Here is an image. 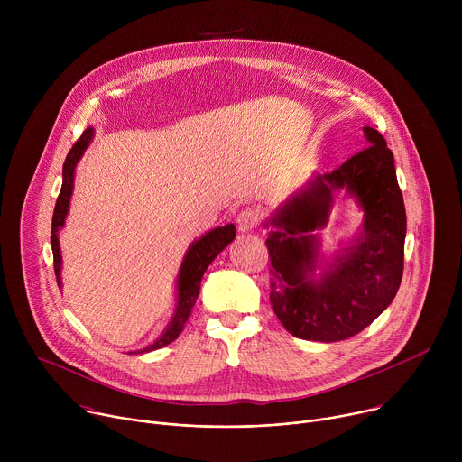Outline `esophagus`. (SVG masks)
I'll use <instances>...</instances> for the list:
<instances>
[{
	"label": "esophagus",
	"mask_w": 462,
	"mask_h": 462,
	"mask_svg": "<svg viewBox=\"0 0 462 462\" xmlns=\"http://www.w3.org/2000/svg\"><path fill=\"white\" fill-rule=\"evenodd\" d=\"M259 217H261V214H259L257 208H252V207L243 208V210L237 214V219H236L239 232H252V230L257 226Z\"/></svg>",
	"instance_id": "esophagus-1"
}]
</instances>
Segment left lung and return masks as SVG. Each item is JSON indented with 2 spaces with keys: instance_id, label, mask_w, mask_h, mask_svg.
I'll return each mask as SVG.
<instances>
[{
  "instance_id": "left-lung-1",
  "label": "left lung",
  "mask_w": 462,
  "mask_h": 462,
  "mask_svg": "<svg viewBox=\"0 0 462 462\" xmlns=\"http://www.w3.org/2000/svg\"><path fill=\"white\" fill-rule=\"evenodd\" d=\"M365 148L314 179L269 219L274 226L271 303L287 331L301 340L340 342L371 325L393 301L404 273L406 208L385 139L365 125ZM344 189L365 210L363 232L331 263L317 265L314 229L328 220ZM320 269L315 278V267Z\"/></svg>"
}]
</instances>
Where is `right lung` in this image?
<instances>
[{
  "instance_id": "1",
  "label": "right lung",
  "mask_w": 462,
  "mask_h": 462,
  "mask_svg": "<svg viewBox=\"0 0 462 462\" xmlns=\"http://www.w3.org/2000/svg\"><path fill=\"white\" fill-rule=\"evenodd\" d=\"M93 139V127H88L82 137L75 143V146L69 150L68 159L63 162V182H61V189L56 199V207H54V216H52V226H51V246H52V255H54V274H56V283L58 287H61V255H60V241H58V232L65 223V217H68L69 212V201L73 195V182H75V168L79 164V161L82 159L84 152L88 150L89 143ZM236 237V226L234 225H226V226H217L214 230H210L208 234H205L203 237H199L197 241H193L188 248V252L184 254L182 265L177 276V305H175V312L171 316V321L168 323V327L164 328V333L148 347L129 353V355H143V353H150L155 349H161L168 344H171L184 328V323L188 321L191 309L195 305L197 296H199V289H201V280L205 271L208 269L210 263L217 257V254L221 250H225L228 246V243H232Z\"/></svg>"
}]
</instances>
